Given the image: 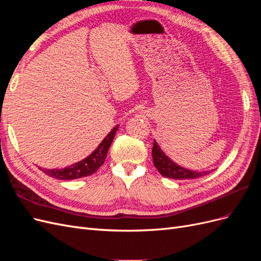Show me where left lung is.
Listing matches in <instances>:
<instances>
[{
  "instance_id": "8db88e82",
  "label": "left lung",
  "mask_w": 261,
  "mask_h": 261,
  "mask_svg": "<svg viewBox=\"0 0 261 261\" xmlns=\"http://www.w3.org/2000/svg\"><path fill=\"white\" fill-rule=\"evenodd\" d=\"M152 159H153L154 167L156 168L158 171H159L160 174L169 178L193 179V178L202 177L210 173L209 171L196 172V171H191V170L179 167L178 164L173 162L170 158L162 151L155 140H153Z\"/></svg>"
}]
</instances>
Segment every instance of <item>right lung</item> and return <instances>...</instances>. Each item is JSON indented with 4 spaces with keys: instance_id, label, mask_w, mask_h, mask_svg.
Segmentation results:
<instances>
[{
    "instance_id": "right-lung-1",
    "label": "right lung",
    "mask_w": 261,
    "mask_h": 261,
    "mask_svg": "<svg viewBox=\"0 0 261 261\" xmlns=\"http://www.w3.org/2000/svg\"><path fill=\"white\" fill-rule=\"evenodd\" d=\"M118 126H115V127L108 134L107 137L101 141V144L98 146V148L94 150L91 154L85 158L84 160L74 163L70 165V167H66L64 169H42L41 171L44 172L46 175L58 179H76L93 174V173L97 172V170L105 163L109 148L112 144Z\"/></svg>"
}]
</instances>
